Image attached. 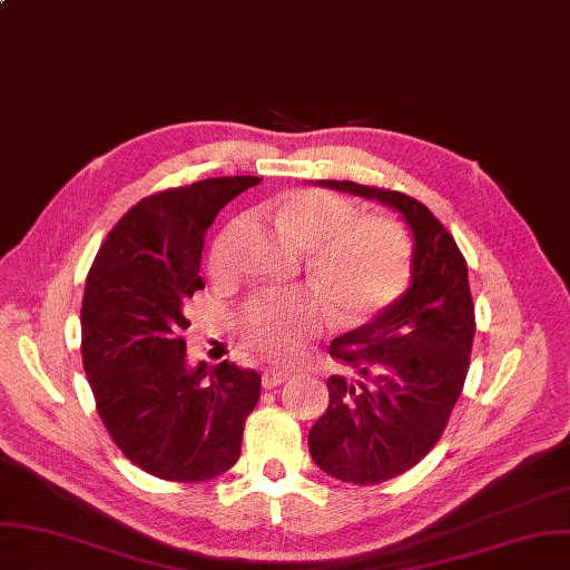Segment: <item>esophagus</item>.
Masks as SVG:
<instances>
[{
  "label": "esophagus",
  "mask_w": 570,
  "mask_h": 570,
  "mask_svg": "<svg viewBox=\"0 0 570 570\" xmlns=\"http://www.w3.org/2000/svg\"><path fill=\"white\" fill-rule=\"evenodd\" d=\"M261 380H263L265 389H275L288 380V373H284V370H265Z\"/></svg>",
  "instance_id": "1"
}]
</instances>
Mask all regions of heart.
<instances>
[{"mask_svg": "<svg viewBox=\"0 0 570 570\" xmlns=\"http://www.w3.org/2000/svg\"><path fill=\"white\" fill-rule=\"evenodd\" d=\"M286 239L309 254V277L342 321H363L393 303L410 279V242L386 216H356V207L326 190H293L269 209ZM230 230L212 246V269L228 263ZM321 324V309L305 295L254 301L244 333L256 350L293 358Z\"/></svg>", "mask_w": 570, "mask_h": 570, "instance_id": "b5f03b06", "label": "heart"}]
</instances>
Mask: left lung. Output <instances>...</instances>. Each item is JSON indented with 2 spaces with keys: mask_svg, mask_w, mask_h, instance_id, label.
<instances>
[{
  "mask_svg": "<svg viewBox=\"0 0 570 570\" xmlns=\"http://www.w3.org/2000/svg\"><path fill=\"white\" fill-rule=\"evenodd\" d=\"M399 212L412 235L405 293L333 340L328 410L309 431L314 463L335 480L380 484L422 461L459 401L475 337L468 265L454 237L414 197L354 181H316Z\"/></svg>",
  "mask_w": 570,
  "mask_h": 570,
  "instance_id": "obj_1",
  "label": "left lung"
}]
</instances>
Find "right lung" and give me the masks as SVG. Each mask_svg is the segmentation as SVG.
I'll return each mask as SVG.
<instances>
[{
	"label": "right lung",
	"mask_w": 570,
	"mask_h": 570,
	"mask_svg": "<svg viewBox=\"0 0 570 570\" xmlns=\"http://www.w3.org/2000/svg\"><path fill=\"white\" fill-rule=\"evenodd\" d=\"M261 177H218L139 200L88 272L83 370L97 412L135 465L169 482H203L239 459L261 375L235 363L186 361L188 298L203 291L212 220ZM210 380H206V375Z\"/></svg>",
	"instance_id": "add662e5"
}]
</instances>
